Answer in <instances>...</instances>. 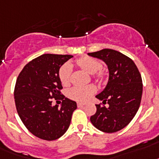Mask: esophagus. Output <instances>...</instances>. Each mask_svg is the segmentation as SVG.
<instances>
[{
    "label": "esophagus",
    "mask_w": 159,
    "mask_h": 159,
    "mask_svg": "<svg viewBox=\"0 0 159 159\" xmlns=\"http://www.w3.org/2000/svg\"><path fill=\"white\" fill-rule=\"evenodd\" d=\"M77 104L78 108H82V107H83L85 105V104H83V103H77Z\"/></svg>",
    "instance_id": "esophagus-1"
}]
</instances>
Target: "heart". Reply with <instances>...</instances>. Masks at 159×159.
<instances>
[{"instance_id": "b5f03b06", "label": "heart", "mask_w": 159, "mask_h": 159, "mask_svg": "<svg viewBox=\"0 0 159 159\" xmlns=\"http://www.w3.org/2000/svg\"><path fill=\"white\" fill-rule=\"evenodd\" d=\"M77 64L83 70L90 74L95 73V78L99 82H103L105 78V74L100 71L102 68V63L95 58L82 57L76 61ZM72 68L68 63L64 64L59 71V79L63 86H68L70 82ZM95 92V86L93 85H88L85 86H73L67 91L66 95L69 99L76 101H86L91 95Z\"/></svg>"}]
</instances>
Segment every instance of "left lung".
<instances>
[{
    "instance_id": "1",
    "label": "left lung",
    "mask_w": 159,
    "mask_h": 159,
    "mask_svg": "<svg viewBox=\"0 0 159 159\" xmlns=\"http://www.w3.org/2000/svg\"><path fill=\"white\" fill-rule=\"evenodd\" d=\"M88 55L102 59L109 71L106 87L95 96L103 104H95L91 123L106 133L120 131L133 119L140 107L143 91L140 72L132 59L117 50L103 49Z\"/></svg>"
}]
</instances>
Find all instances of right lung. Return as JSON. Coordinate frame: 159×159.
Masks as SVG:
<instances>
[{
    "instance_id": "1",
    "label": "right lung",
    "mask_w": 159,
    "mask_h": 159,
    "mask_svg": "<svg viewBox=\"0 0 159 159\" xmlns=\"http://www.w3.org/2000/svg\"><path fill=\"white\" fill-rule=\"evenodd\" d=\"M73 57L69 55L44 54L27 64L17 78L15 102L26 128L45 140H57L69 127L77 103L62 95L59 79L60 67ZM62 100L60 108L52 100Z\"/></svg>"
}]
</instances>
